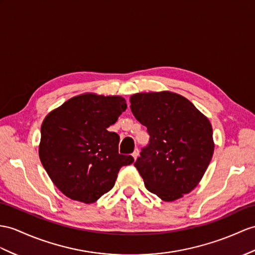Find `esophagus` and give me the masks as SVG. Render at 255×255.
<instances>
[{"label":"esophagus","instance_id":"34e87169","mask_svg":"<svg viewBox=\"0 0 255 255\" xmlns=\"http://www.w3.org/2000/svg\"><path fill=\"white\" fill-rule=\"evenodd\" d=\"M132 156H133V158L136 160L137 159V157L139 156V150H138V148H136L135 150L133 151V153H132Z\"/></svg>","mask_w":255,"mask_h":255}]
</instances>
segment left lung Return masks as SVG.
<instances>
[{
  "label": "left lung",
  "mask_w": 255,
  "mask_h": 255,
  "mask_svg": "<svg viewBox=\"0 0 255 255\" xmlns=\"http://www.w3.org/2000/svg\"><path fill=\"white\" fill-rule=\"evenodd\" d=\"M129 102L150 136L134 163L146 188L166 202L189 194L213 156L209 119L187 98L169 91L137 93Z\"/></svg>",
  "instance_id": "obj_1"
}]
</instances>
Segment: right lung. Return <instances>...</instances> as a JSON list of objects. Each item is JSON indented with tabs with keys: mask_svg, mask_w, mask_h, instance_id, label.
Listing matches in <instances>:
<instances>
[{
	"mask_svg": "<svg viewBox=\"0 0 255 255\" xmlns=\"http://www.w3.org/2000/svg\"><path fill=\"white\" fill-rule=\"evenodd\" d=\"M127 107L121 96L86 93L70 98L45 117L39 156L65 196L95 202L114 187L121 167L134 162L132 156L119 153V135L107 129Z\"/></svg>",
	"mask_w": 255,
	"mask_h": 255,
	"instance_id": "obj_1",
	"label": "right lung"
}]
</instances>
